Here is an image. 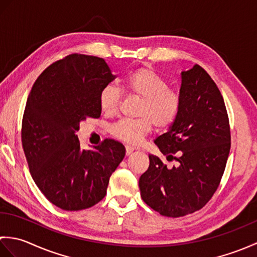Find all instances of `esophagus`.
<instances>
[{
  "instance_id": "1",
  "label": "esophagus",
  "mask_w": 257,
  "mask_h": 257,
  "mask_svg": "<svg viewBox=\"0 0 257 257\" xmlns=\"http://www.w3.org/2000/svg\"><path fill=\"white\" fill-rule=\"evenodd\" d=\"M134 150H136V148H134V147H132V146H125V155H127V156L132 155Z\"/></svg>"
}]
</instances>
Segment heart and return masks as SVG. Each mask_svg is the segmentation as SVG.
I'll return each mask as SVG.
<instances>
[{"mask_svg":"<svg viewBox=\"0 0 257 257\" xmlns=\"http://www.w3.org/2000/svg\"><path fill=\"white\" fill-rule=\"evenodd\" d=\"M122 88L140 99L138 119H122L111 127L114 137L130 145H138L148 135L154 124L165 129L176 120L181 107L179 92L167 87V83L149 67H141L130 73L122 81ZM121 92L113 85L103 88L99 106L103 113L114 114L118 110Z\"/></svg>","mask_w":257,"mask_h":257,"instance_id":"1","label":"heart"}]
</instances>
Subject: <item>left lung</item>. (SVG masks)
Listing matches in <instances>:
<instances>
[{"label": "left lung", "instance_id": "obj_1", "mask_svg": "<svg viewBox=\"0 0 257 257\" xmlns=\"http://www.w3.org/2000/svg\"><path fill=\"white\" fill-rule=\"evenodd\" d=\"M181 107L155 144L167 160L149 155L139 179L141 198L161 215L180 217L202 209L219 188L231 148L227 111L221 91L199 65L181 73Z\"/></svg>", "mask_w": 257, "mask_h": 257}]
</instances>
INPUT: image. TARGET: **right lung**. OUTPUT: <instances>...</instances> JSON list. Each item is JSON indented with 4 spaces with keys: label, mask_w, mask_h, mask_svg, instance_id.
<instances>
[{
    "label": "right lung",
    "mask_w": 257,
    "mask_h": 257,
    "mask_svg": "<svg viewBox=\"0 0 257 257\" xmlns=\"http://www.w3.org/2000/svg\"><path fill=\"white\" fill-rule=\"evenodd\" d=\"M116 76L105 59L72 54L50 65L32 87L22 121V146L34 182L65 211H79L105 198L109 178L125 149L112 139L81 149L76 132L99 118L101 90Z\"/></svg>",
    "instance_id": "add662e5"
}]
</instances>
